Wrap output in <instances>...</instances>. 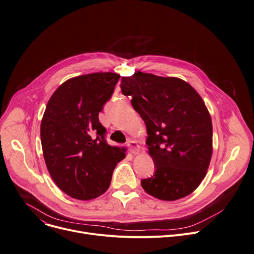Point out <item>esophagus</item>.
I'll return each mask as SVG.
<instances>
[{
	"mask_svg": "<svg viewBox=\"0 0 254 254\" xmlns=\"http://www.w3.org/2000/svg\"><path fill=\"white\" fill-rule=\"evenodd\" d=\"M127 148L134 155L139 154V152H140V147H139V145L136 144V142H134V141H128L127 142Z\"/></svg>",
	"mask_w": 254,
	"mask_h": 254,
	"instance_id": "1",
	"label": "esophagus"
}]
</instances>
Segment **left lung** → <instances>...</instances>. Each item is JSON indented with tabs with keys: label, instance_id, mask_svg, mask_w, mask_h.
I'll list each match as a JSON object with an SVG mask.
<instances>
[{
	"label": "left lung",
	"instance_id": "obj_1",
	"mask_svg": "<svg viewBox=\"0 0 254 254\" xmlns=\"http://www.w3.org/2000/svg\"><path fill=\"white\" fill-rule=\"evenodd\" d=\"M123 94L146 124L153 176L144 190L162 200L190 194L209 168L213 153L211 115L197 92L186 81L137 72L123 77Z\"/></svg>",
	"mask_w": 254,
	"mask_h": 254
}]
</instances>
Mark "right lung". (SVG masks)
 I'll use <instances>...</instances> for the list:
<instances>
[{"mask_svg": "<svg viewBox=\"0 0 254 254\" xmlns=\"http://www.w3.org/2000/svg\"><path fill=\"white\" fill-rule=\"evenodd\" d=\"M120 75L93 73L68 79L52 95L40 126L45 164L59 189L81 200L104 193L125 149L105 140L98 115Z\"/></svg>", "mask_w": 254, "mask_h": 254, "instance_id": "obj_1", "label": "right lung"}]
</instances>
